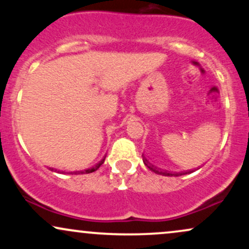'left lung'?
Returning <instances> with one entry per match:
<instances>
[{"label": "left lung", "instance_id": "8db88e82", "mask_svg": "<svg viewBox=\"0 0 249 249\" xmlns=\"http://www.w3.org/2000/svg\"><path fill=\"white\" fill-rule=\"evenodd\" d=\"M142 161H144V164L146 165V166L150 168L151 171H152V172H154V173H157V174H161V176H166V177H179V176H182V174L184 173H171L170 171H166V170H161V168H158L156 166V165H153L152 162H150L148 161V159H146L145 158L144 156H142Z\"/></svg>", "mask_w": 249, "mask_h": 249}]
</instances>
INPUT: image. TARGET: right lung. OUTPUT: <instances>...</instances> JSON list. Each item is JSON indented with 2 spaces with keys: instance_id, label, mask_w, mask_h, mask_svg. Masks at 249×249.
<instances>
[{
  "instance_id": "obj_1",
  "label": "right lung",
  "mask_w": 249,
  "mask_h": 249,
  "mask_svg": "<svg viewBox=\"0 0 249 249\" xmlns=\"http://www.w3.org/2000/svg\"><path fill=\"white\" fill-rule=\"evenodd\" d=\"M104 160H105V158H104V159H102L101 161H98V162H97V164L93 165V166H91V167L87 168V170L79 171L78 173H81V174H84V173H92V172H95V171H97V170H98L99 167H101V165L103 164V162H104ZM51 171H53V168H51ZM55 172H56V170H55Z\"/></svg>"
}]
</instances>
